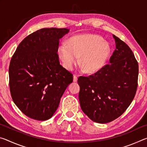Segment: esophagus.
I'll use <instances>...</instances> for the list:
<instances>
[{"mask_svg": "<svg viewBox=\"0 0 147 147\" xmlns=\"http://www.w3.org/2000/svg\"><path fill=\"white\" fill-rule=\"evenodd\" d=\"M77 80H78V76H77L76 75H74V76H73V81L74 82H77Z\"/></svg>", "mask_w": 147, "mask_h": 147, "instance_id": "34e87169", "label": "esophagus"}]
</instances>
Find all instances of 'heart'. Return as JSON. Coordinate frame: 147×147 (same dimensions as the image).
<instances>
[{"mask_svg":"<svg viewBox=\"0 0 147 147\" xmlns=\"http://www.w3.org/2000/svg\"><path fill=\"white\" fill-rule=\"evenodd\" d=\"M58 52L65 67L71 69L78 60L86 72L95 73L102 68L111 53L109 43L100 36L82 34L74 36L61 43Z\"/></svg>","mask_w":147,"mask_h":147,"instance_id":"obj_1","label":"heart"}]
</instances>
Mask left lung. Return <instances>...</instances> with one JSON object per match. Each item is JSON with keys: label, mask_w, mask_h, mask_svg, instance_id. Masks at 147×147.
Segmentation results:
<instances>
[{"label": "left lung", "mask_w": 147, "mask_h": 147, "mask_svg": "<svg viewBox=\"0 0 147 147\" xmlns=\"http://www.w3.org/2000/svg\"><path fill=\"white\" fill-rule=\"evenodd\" d=\"M115 50L109 63L88 76H80L81 108L96 123H108L130 105L138 88V63L130 47L113 35Z\"/></svg>", "instance_id": "8db88e82"}]
</instances>
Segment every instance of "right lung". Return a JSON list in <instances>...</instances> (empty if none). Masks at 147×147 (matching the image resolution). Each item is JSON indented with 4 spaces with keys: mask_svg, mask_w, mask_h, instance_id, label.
<instances>
[{
    "mask_svg": "<svg viewBox=\"0 0 147 147\" xmlns=\"http://www.w3.org/2000/svg\"><path fill=\"white\" fill-rule=\"evenodd\" d=\"M67 28H42L17 47L9 67L11 98L28 117L46 121L55 113L73 75L59 63V41Z\"/></svg>",
    "mask_w": 147,
    "mask_h": 147,
    "instance_id": "right-lung-1",
    "label": "right lung"
}]
</instances>
